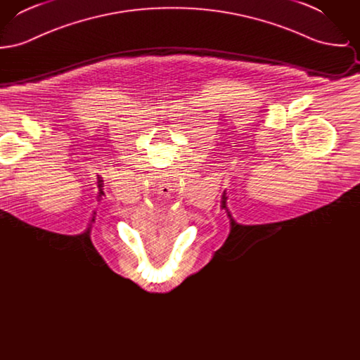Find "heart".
Returning a JSON list of instances; mask_svg holds the SVG:
<instances>
[{"mask_svg": "<svg viewBox=\"0 0 360 360\" xmlns=\"http://www.w3.org/2000/svg\"><path fill=\"white\" fill-rule=\"evenodd\" d=\"M158 231H159V229H158ZM139 232H140V233H141V236H143V238H146V235H144V233H146V232H141V231H139ZM155 236H159V233H158V232H156V231H155Z\"/></svg>", "mask_w": 360, "mask_h": 360, "instance_id": "obj_1", "label": "heart"}]
</instances>
